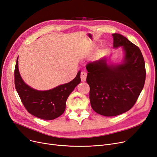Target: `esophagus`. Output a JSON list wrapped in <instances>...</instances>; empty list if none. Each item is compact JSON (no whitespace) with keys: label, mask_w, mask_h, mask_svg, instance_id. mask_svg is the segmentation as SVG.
Instances as JSON below:
<instances>
[{"label":"esophagus","mask_w":157,"mask_h":157,"mask_svg":"<svg viewBox=\"0 0 157 157\" xmlns=\"http://www.w3.org/2000/svg\"><path fill=\"white\" fill-rule=\"evenodd\" d=\"M86 75H87V74H86L85 72H81V79H82V82H85L86 78Z\"/></svg>","instance_id":"obj_1"}]
</instances>
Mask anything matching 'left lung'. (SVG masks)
<instances>
[{"label":"left lung","instance_id":"left-lung-1","mask_svg":"<svg viewBox=\"0 0 157 157\" xmlns=\"http://www.w3.org/2000/svg\"><path fill=\"white\" fill-rule=\"evenodd\" d=\"M113 47L125 52L120 65H109L105 58L88 63L86 82L90 105L98 114L114 117L130 110L135 104L146 81V67L137 46L119 33H113Z\"/></svg>","mask_w":157,"mask_h":157}]
</instances>
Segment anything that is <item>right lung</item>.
I'll list each match as a JSON object with an SVG mask.
<instances>
[{"label":"right lung","instance_id":"right-lung-1","mask_svg":"<svg viewBox=\"0 0 157 157\" xmlns=\"http://www.w3.org/2000/svg\"><path fill=\"white\" fill-rule=\"evenodd\" d=\"M15 86L21 100L27 111L43 120H54L64 113L68 97L80 82V71L72 81L53 89L40 91L31 88L21 77L18 57L14 71Z\"/></svg>","mask_w":157,"mask_h":157}]
</instances>
